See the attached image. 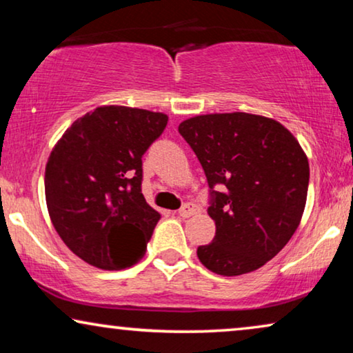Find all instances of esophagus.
Here are the masks:
<instances>
[{"label":"esophagus","mask_w":353,"mask_h":353,"mask_svg":"<svg viewBox=\"0 0 353 353\" xmlns=\"http://www.w3.org/2000/svg\"><path fill=\"white\" fill-rule=\"evenodd\" d=\"M197 212H199V209H197L194 204H185L180 210H178V215L183 216V219H188V216L196 215Z\"/></svg>","instance_id":"34e87169"}]
</instances>
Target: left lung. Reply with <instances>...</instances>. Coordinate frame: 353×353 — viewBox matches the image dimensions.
Returning a JSON list of instances; mask_svg holds the SVG:
<instances>
[{
    "label": "left lung",
    "instance_id": "8db88e82",
    "mask_svg": "<svg viewBox=\"0 0 353 353\" xmlns=\"http://www.w3.org/2000/svg\"><path fill=\"white\" fill-rule=\"evenodd\" d=\"M178 132L192 148L212 191L210 244L197 257L210 272L239 276L263 267L289 243L307 202V154L278 120L248 112L204 114Z\"/></svg>",
    "mask_w": 353,
    "mask_h": 353
}]
</instances>
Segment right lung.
I'll return each instance as SVG.
<instances>
[{"label": "right lung", "mask_w": 353, "mask_h": 353, "mask_svg": "<svg viewBox=\"0 0 353 353\" xmlns=\"http://www.w3.org/2000/svg\"><path fill=\"white\" fill-rule=\"evenodd\" d=\"M167 114L99 105L54 144L45 170L51 223L64 244L101 270L133 267L146 254L159 212L141 192L143 154Z\"/></svg>", "instance_id": "right-lung-1"}]
</instances>
